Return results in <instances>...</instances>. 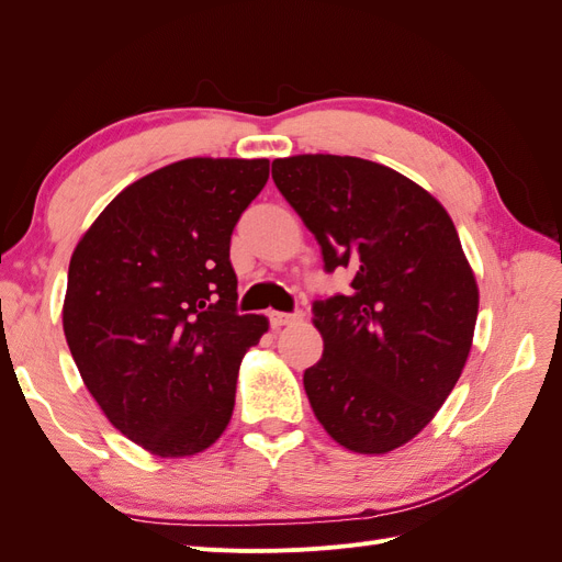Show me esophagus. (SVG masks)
Returning a JSON list of instances; mask_svg holds the SVG:
<instances>
[{"label":"esophagus","mask_w":562,"mask_h":562,"mask_svg":"<svg viewBox=\"0 0 562 562\" xmlns=\"http://www.w3.org/2000/svg\"><path fill=\"white\" fill-rule=\"evenodd\" d=\"M269 318H271V326H274V328H283V326H293V323L302 321V312H295V314L274 312Z\"/></svg>","instance_id":"1"}]
</instances>
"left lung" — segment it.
Listing matches in <instances>:
<instances>
[{"label": "left lung", "instance_id": "1", "mask_svg": "<svg viewBox=\"0 0 562 562\" xmlns=\"http://www.w3.org/2000/svg\"><path fill=\"white\" fill-rule=\"evenodd\" d=\"M271 178L326 271L353 269L347 295L314 302L312 411L351 452L396 450L446 403L473 342L479 283L452 220L424 187L359 157L274 159Z\"/></svg>", "mask_w": 562, "mask_h": 562}]
</instances>
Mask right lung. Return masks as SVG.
Here are the masks:
<instances>
[{"instance_id":"right-lung-1","label":"right lung","mask_w":562,"mask_h":562,"mask_svg":"<svg viewBox=\"0 0 562 562\" xmlns=\"http://www.w3.org/2000/svg\"><path fill=\"white\" fill-rule=\"evenodd\" d=\"M267 178L269 159L168 164L119 192L72 252L67 347L112 427L151 454L203 452L232 419L269 321L236 314L229 241Z\"/></svg>"}]
</instances>
